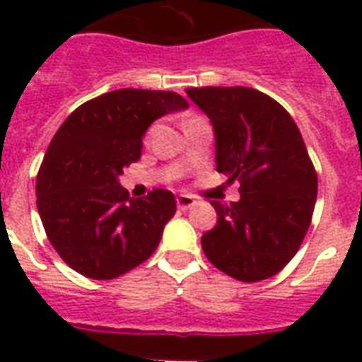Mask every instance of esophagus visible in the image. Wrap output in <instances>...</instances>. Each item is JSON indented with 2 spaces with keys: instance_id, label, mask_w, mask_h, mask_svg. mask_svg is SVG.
I'll return each instance as SVG.
<instances>
[{
  "instance_id": "esophagus-1",
  "label": "esophagus",
  "mask_w": 362,
  "mask_h": 362,
  "mask_svg": "<svg viewBox=\"0 0 362 362\" xmlns=\"http://www.w3.org/2000/svg\"><path fill=\"white\" fill-rule=\"evenodd\" d=\"M194 204H196V199L192 196H188V194H180V196L176 197V205H178L180 209H189Z\"/></svg>"
}]
</instances>
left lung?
Returning <instances> with one entry per match:
<instances>
[{"instance_id": "left-lung-1", "label": "left lung", "mask_w": 362, "mask_h": 362, "mask_svg": "<svg viewBox=\"0 0 362 362\" xmlns=\"http://www.w3.org/2000/svg\"><path fill=\"white\" fill-rule=\"evenodd\" d=\"M186 95L209 118L217 170L240 182V199L211 202L217 225L202 236L213 266L244 283L267 279L293 259L310 227L318 178L295 119L248 87Z\"/></svg>"}]
</instances>
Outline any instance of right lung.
Instances as JSON below:
<instances>
[{
    "mask_svg": "<svg viewBox=\"0 0 362 362\" xmlns=\"http://www.w3.org/2000/svg\"><path fill=\"white\" fill-rule=\"evenodd\" d=\"M188 106L173 90L119 89L81 104L59 126L38 170L36 207L48 240L75 272L114 279L157 250L176 213L174 194L129 197L119 176L141 157L151 124Z\"/></svg>",
    "mask_w": 362,
    "mask_h": 362,
    "instance_id": "obj_1",
    "label": "right lung"
}]
</instances>
